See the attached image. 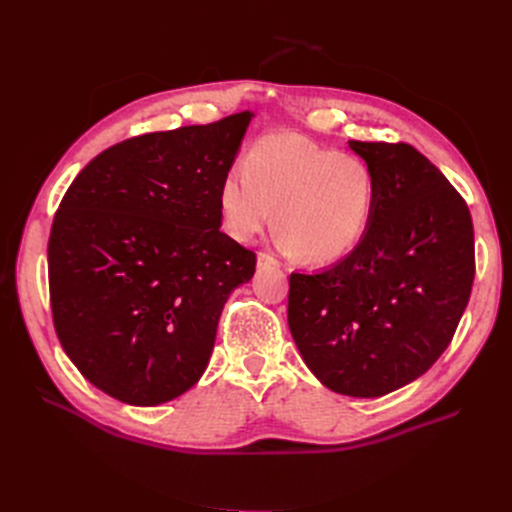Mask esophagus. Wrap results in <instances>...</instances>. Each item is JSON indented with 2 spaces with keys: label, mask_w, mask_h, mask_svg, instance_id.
Returning a JSON list of instances; mask_svg holds the SVG:
<instances>
[{
  "label": "esophagus",
  "mask_w": 512,
  "mask_h": 512,
  "mask_svg": "<svg viewBox=\"0 0 512 512\" xmlns=\"http://www.w3.org/2000/svg\"><path fill=\"white\" fill-rule=\"evenodd\" d=\"M258 265L260 267H280V260H277L273 254L269 252H260L258 254Z\"/></svg>",
  "instance_id": "34e87169"
}]
</instances>
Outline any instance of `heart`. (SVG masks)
<instances>
[{"label": "heart", "mask_w": 512, "mask_h": 512, "mask_svg": "<svg viewBox=\"0 0 512 512\" xmlns=\"http://www.w3.org/2000/svg\"><path fill=\"white\" fill-rule=\"evenodd\" d=\"M230 237L250 241L275 215L280 243L309 265H329L363 239L376 205L371 168L294 132H271L224 175L218 192Z\"/></svg>", "instance_id": "obj_1"}]
</instances>
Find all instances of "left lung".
<instances>
[{
  "mask_svg": "<svg viewBox=\"0 0 512 512\" xmlns=\"http://www.w3.org/2000/svg\"><path fill=\"white\" fill-rule=\"evenodd\" d=\"M350 149L374 173V215L335 267L290 275L288 324L324 386L380 397L423 376L451 344L474 282V226L463 196L412 145Z\"/></svg>",
  "mask_w": 512,
  "mask_h": 512,
  "instance_id": "8db88e82",
  "label": "left lung"
}]
</instances>
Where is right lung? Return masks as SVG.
Returning <instances> with one entry per match:
<instances>
[{
  "label": "right lung",
  "instance_id": "1",
  "mask_svg": "<svg viewBox=\"0 0 512 512\" xmlns=\"http://www.w3.org/2000/svg\"><path fill=\"white\" fill-rule=\"evenodd\" d=\"M252 113L132 136L59 203L49 292L61 346L100 391L158 406L207 369L224 303L256 254L220 230L218 192Z\"/></svg>",
  "mask_w": 512,
  "mask_h": 512
}]
</instances>
